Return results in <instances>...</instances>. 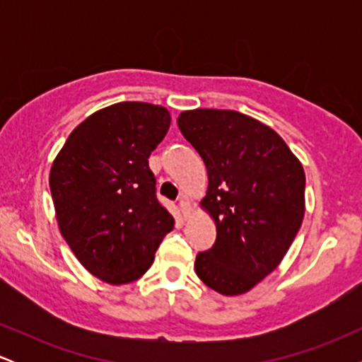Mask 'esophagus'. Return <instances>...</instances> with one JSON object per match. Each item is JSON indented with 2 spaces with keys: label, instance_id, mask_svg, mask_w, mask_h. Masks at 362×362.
<instances>
[{
  "label": "esophagus",
  "instance_id": "obj_1",
  "mask_svg": "<svg viewBox=\"0 0 362 362\" xmlns=\"http://www.w3.org/2000/svg\"><path fill=\"white\" fill-rule=\"evenodd\" d=\"M178 207H180L182 214H184V216H187V214L190 213V204H189V201H187V197H184V195H182V197L178 199Z\"/></svg>",
  "mask_w": 362,
  "mask_h": 362
}]
</instances>
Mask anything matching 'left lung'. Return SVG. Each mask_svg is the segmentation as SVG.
Here are the masks:
<instances>
[{
  "instance_id": "1",
  "label": "left lung",
  "mask_w": 362,
  "mask_h": 362,
  "mask_svg": "<svg viewBox=\"0 0 362 362\" xmlns=\"http://www.w3.org/2000/svg\"><path fill=\"white\" fill-rule=\"evenodd\" d=\"M204 160L202 206L216 242L195 257L199 279L224 296L250 291L289 250L305 216V172L271 127L235 110L197 109L177 119Z\"/></svg>"
}]
</instances>
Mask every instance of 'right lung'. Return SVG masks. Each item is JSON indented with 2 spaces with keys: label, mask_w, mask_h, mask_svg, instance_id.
Here are the masks:
<instances>
[{
  "label": "right lung",
  "mask_w": 362,
  "mask_h": 362,
  "mask_svg": "<svg viewBox=\"0 0 362 362\" xmlns=\"http://www.w3.org/2000/svg\"><path fill=\"white\" fill-rule=\"evenodd\" d=\"M170 120L160 105L115 103L83 120L52 163L49 187L62 238L109 284L143 276L173 230L148 163Z\"/></svg>",
  "instance_id": "obj_1"
}]
</instances>
